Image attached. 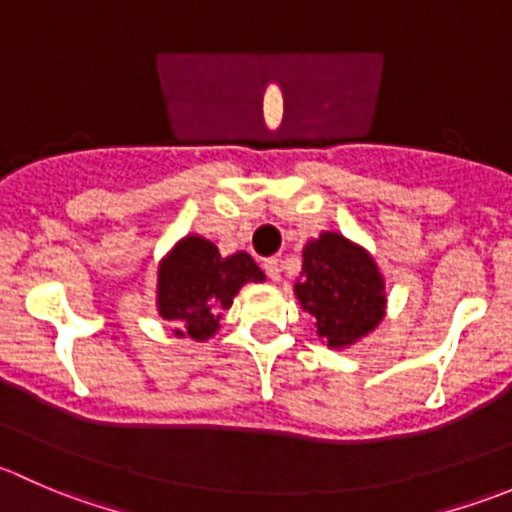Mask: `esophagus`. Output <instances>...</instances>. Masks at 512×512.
<instances>
[{
	"label": "esophagus",
	"mask_w": 512,
	"mask_h": 512,
	"mask_svg": "<svg viewBox=\"0 0 512 512\" xmlns=\"http://www.w3.org/2000/svg\"><path fill=\"white\" fill-rule=\"evenodd\" d=\"M265 272H267V277H270L272 282H277L282 277V270H280V260H277V257H270V260H265Z\"/></svg>",
	"instance_id": "34e87169"
}]
</instances>
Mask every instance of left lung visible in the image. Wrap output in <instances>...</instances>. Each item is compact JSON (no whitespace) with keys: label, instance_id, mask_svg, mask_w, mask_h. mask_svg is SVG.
Returning a JSON list of instances; mask_svg holds the SVG:
<instances>
[{"label":"left lung","instance_id":"obj_1","mask_svg":"<svg viewBox=\"0 0 512 512\" xmlns=\"http://www.w3.org/2000/svg\"><path fill=\"white\" fill-rule=\"evenodd\" d=\"M294 294L312 314L319 342L334 352L354 347L386 317V280L371 252L337 230H324L302 247Z\"/></svg>","mask_w":512,"mask_h":512}]
</instances>
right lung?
I'll list each match as a JSON object with an SVG mask.
<instances>
[{"label":"right lung","mask_w":512,"mask_h":512,"mask_svg":"<svg viewBox=\"0 0 512 512\" xmlns=\"http://www.w3.org/2000/svg\"><path fill=\"white\" fill-rule=\"evenodd\" d=\"M247 282H265L247 252L223 257L215 242L190 232L158 262L156 309L178 339L208 342Z\"/></svg>","instance_id":"add662e5"}]
</instances>
